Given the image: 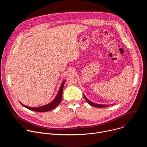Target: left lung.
<instances>
[{
    "mask_svg": "<svg viewBox=\"0 0 147 147\" xmlns=\"http://www.w3.org/2000/svg\"><path fill=\"white\" fill-rule=\"evenodd\" d=\"M84 98L85 99L87 100V102L90 104L91 105V106L92 107H96V108H105V107H108L109 105H100V104H97V103H93L91 101H90V100H88L86 96L85 95H84Z\"/></svg>",
    "mask_w": 147,
    "mask_h": 147,
    "instance_id": "1",
    "label": "left lung"
}]
</instances>
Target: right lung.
I'll return each mask as SVG.
<instances>
[{
    "mask_svg": "<svg viewBox=\"0 0 147 147\" xmlns=\"http://www.w3.org/2000/svg\"><path fill=\"white\" fill-rule=\"evenodd\" d=\"M65 82V80L62 82L61 86L59 88V90L56 97L53 99V100L52 102H51V103H49L47 105H44V106H42V107H36V108H32V107H30L26 106V105H23V103H21L20 102L24 107H25V108H27V109H28L31 111H35V112H48V111H49L51 110H52L54 108H56L61 101L63 90Z\"/></svg>",
    "mask_w": 147,
    "mask_h": 147,
    "instance_id": "add662e5",
    "label": "right lung"
}]
</instances>
